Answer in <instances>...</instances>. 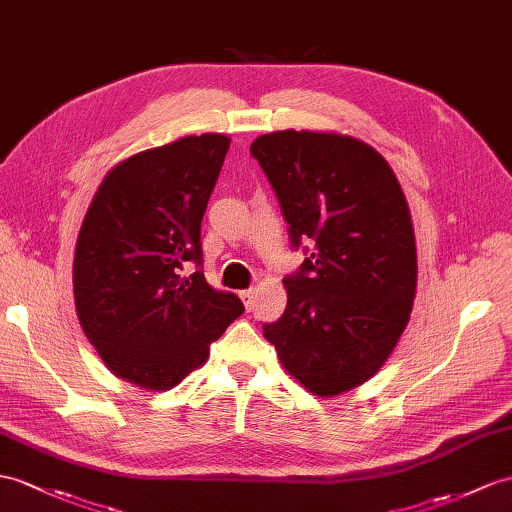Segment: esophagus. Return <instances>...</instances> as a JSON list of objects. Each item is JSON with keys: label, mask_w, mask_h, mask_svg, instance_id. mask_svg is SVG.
<instances>
[{"label": "esophagus", "mask_w": 512, "mask_h": 512, "mask_svg": "<svg viewBox=\"0 0 512 512\" xmlns=\"http://www.w3.org/2000/svg\"><path fill=\"white\" fill-rule=\"evenodd\" d=\"M239 295H241V299H243L245 308L252 310V308H254V289H245V291H241Z\"/></svg>", "instance_id": "obj_1"}]
</instances>
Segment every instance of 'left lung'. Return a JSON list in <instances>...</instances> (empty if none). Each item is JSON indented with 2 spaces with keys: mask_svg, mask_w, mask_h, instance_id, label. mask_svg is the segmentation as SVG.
<instances>
[{
  "mask_svg": "<svg viewBox=\"0 0 512 512\" xmlns=\"http://www.w3.org/2000/svg\"><path fill=\"white\" fill-rule=\"evenodd\" d=\"M304 263L284 315L263 323L286 371L315 395L363 384L393 352L415 299V232L386 160L352 136L282 130L249 147Z\"/></svg>",
  "mask_w": 512,
  "mask_h": 512,
  "instance_id": "left-lung-1",
  "label": "left lung"
}]
</instances>
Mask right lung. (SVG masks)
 Returning <instances> with one entry per match:
<instances>
[{
	"label": "right lung",
	"mask_w": 512,
	"mask_h": 512,
	"mask_svg": "<svg viewBox=\"0 0 512 512\" xmlns=\"http://www.w3.org/2000/svg\"><path fill=\"white\" fill-rule=\"evenodd\" d=\"M230 147L184 136L112 169L80 228L73 295L86 339L119 378L165 391L204 363L243 315L202 271V219ZM196 273L181 278L183 267Z\"/></svg>",
	"instance_id": "add662e5"
}]
</instances>
